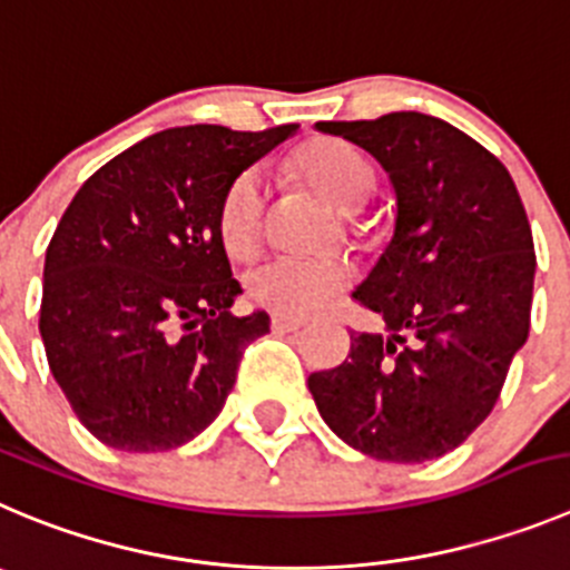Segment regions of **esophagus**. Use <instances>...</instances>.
I'll return each mask as SVG.
<instances>
[{
  "label": "esophagus",
  "mask_w": 570,
  "mask_h": 570,
  "mask_svg": "<svg viewBox=\"0 0 570 570\" xmlns=\"http://www.w3.org/2000/svg\"><path fill=\"white\" fill-rule=\"evenodd\" d=\"M303 326H306V317L301 315H286V312H275L273 315L275 332H297V328Z\"/></svg>",
  "instance_id": "esophagus-1"
}]
</instances>
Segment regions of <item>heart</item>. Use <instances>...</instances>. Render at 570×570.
<instances>
[{
  "instance_id": "obj_1",
  "label": "heart",
  "mask_w": 570,
  "mask_h": 570,
  "mask_svg": "<svg viewBox=\"0 0 570 570\" xmlns=\"http://www.w3.org/2000/svg\"><path fill=\"white\" fill-rule=\"evenodd\" d=\"M309 177L343 210H360L376 188L368 159L343 140H317L301 154ZM267 185L258 168L230 179L219 202V238L230 255H247L258 244ZM351 284V267L334 255H273L249 269L247 289L275 312H312Z\"/></svg>"
}]
</instances>
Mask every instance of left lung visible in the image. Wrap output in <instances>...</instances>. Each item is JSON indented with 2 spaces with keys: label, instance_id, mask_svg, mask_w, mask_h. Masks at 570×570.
Masks as SVG:
<instances>
[{
  "label": "left lung",
  "instance_id": "left-lung-1",
  "mask_svg": "<svg viewBox=\"0 0 570 570\" xmlns=\"http://www.w3.org/2000/svg\"><path fill=\"white\" fill-rule=\"evenodd\" d=\"M365 148L396 194L387 247L354 301L382 334L309 376L323 422L376 461L422 464L492 413L529 337L534 242L507 165L439 117L391 111L317 124Z\"/></svg>",
  "mask_w": 570,
  "mask_h": 570
}]
</instances>
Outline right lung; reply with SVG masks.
Segmentation results:
<instances>
[{
	"label": "right lung",
	"instance_id": "add662e5",
	"mask_svg": "<svg viewBox=\"0 0 570 570\" xmlns=\"http://www.w3.org/2000/svg\"><path fill=\"white\" fill-rule=\"evenodd\" d=\"M295 131H157L98 168L63 210L39 332L63 396L106 446L163 453L222 413L269 315L230 312L242 284L219 238V202Z\"/></svg>",
	"mask_w": 570,
	"mask_h": 570
}]
</instances>
